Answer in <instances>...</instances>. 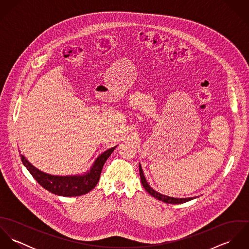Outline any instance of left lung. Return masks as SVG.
Segmentation results:
<instances>
[{"instance_id": "8db88e82", "label": "left lung", "mask_w": 249, "mask_h": 249, "mask_svg": "<svg viewBox=\"0 0 249 249\" xmlns=\"http://www.w3.org/2000/svg\"><path fill=\"white\" fill-rule=\"evenodd\" d=\"M139 171H140V177H141V181H142V186L143 188L145 189V191L152 196H154L155 198H157L158 200H162L163 202L165 203H171V204H181V203H184V202H187V201H190L196 197H186V198H179V197H172V196H165V195H162L158 192H156L155 190H153L149 185L148 183L146 182L145 178L143 176V173H142V167L141 165L139 164Z\"/></svg>"}]
</instances>
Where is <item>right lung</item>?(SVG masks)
Returning <instances> with one entry per match:
<instances>
[{"instance_id": "1", "label": "right lung", "mask_w": 249, "mask_h": 249, "mask_svg": "<svg viewBox=\"0 0 249 249\" xmlns=\"http://www.w3.org/2000/svg\"><path fill=\"white\" fill-rule=\"evenodd\" d=\"M116 147L117 145L103 152L95 160L90 171L81 176H52L36 169L22 154L21 160L31 175L47 191L61 196H78L89 193L96 187L106 161Z\"/></svg>"}]
</instances>
